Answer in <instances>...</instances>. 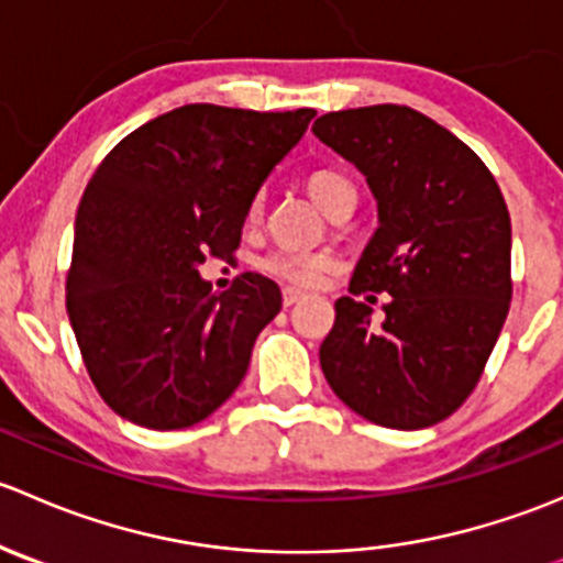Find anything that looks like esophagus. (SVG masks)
<instances>
[{
  "label": "esophagus",
  "instance_id": "esophagus-1",
  "mask_svg": "<svg viewBox=\"0 0 563 563\" xmlns=\"http://www.w3.org/2000/svg\"><path fill=\"white\" fill-rule=\"evenodd\" d=\"M299 299H305L302 291H297V288H283V305H286V308L297 305Z\"/></svg>",
  "mask_w": 563,
  "mask_h": 563
}]
</instances>
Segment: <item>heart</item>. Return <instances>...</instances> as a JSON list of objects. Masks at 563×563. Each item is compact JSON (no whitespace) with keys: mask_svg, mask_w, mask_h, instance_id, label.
Wrapping results in <instances>:
<instances>
[{"mask_svg":"<svg viewBox=\"0 0 563 563\" xmlns=\"http://www.w3.org/2000/svg\"><path fill=\"white\" fill-rule=\"evenodd\" d=\"M308 190L323 212L334 209L340 201H345V198H356V190L349 181V176L332 172V168H321V172L310 174ZM258 209L261 201H253L250 214H258ZM261 269H264L266 275L277 277V280L288 283V286L316 288L318 283L323 280V275H327L329 258L321 253H310V250L283 247L264 255V258H261Z\"/></svg>","mask_w":563,"mask_h":563,"instance_id":"obj_1","label":"heart"}]
</instances>
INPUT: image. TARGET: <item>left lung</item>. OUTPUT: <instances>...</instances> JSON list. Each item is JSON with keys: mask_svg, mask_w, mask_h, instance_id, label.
I'll use <instances>...</instances> for the list:
<instances>
[{"mask_svg": "<svg viewBox=\"0 0 563 563\" xmlns=\"http://www.w3.org/2000/svg\"><path fill=\"white\" fill-rule=\"evenodd\" d=\"M313 133L365 174L378 203L354 297L334 302L321 371L367 422L430 428L474 391L507 321V201L474 150L408 106L323 113ZM367 290L393 297L382 324L355 299Z\"/></svg>", "mask_w": 563, "mask_h": 563, "instance_id": "8db88e82", "label": "left lung"}]
</instances>
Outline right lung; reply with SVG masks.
<instances>
[{
    "instance_id": "obj_1",
    "label": "right lung",
    "mask_w": 563,
    "mask_h": 563,
    "mask_svg": "<svg viewBox=\"0 0 563 563\" xmlns=\"http://www.w3.org/2000/svg\"><path fill=\"white\" fill-rule=\"evenodd\" d=\"M313 117L181 106L124 135L89 179L67 316L89 378L122 419L190 428L242 384L280 288L245 272L214 294L198 264L240 247L255 192Z\"/></svg>"
}]
</instances>
